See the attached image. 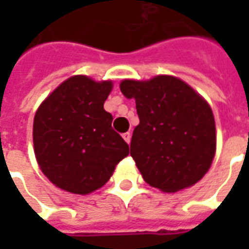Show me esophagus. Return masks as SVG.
Wrapping results in <instances>:
<instances>
[{
    "label": "esophagus",
    "instance_id": "1",
    "mask_svg": "<svg viewBox=\"0 0 249 249\" xmlns=\"http://www.w3.org/2000/svg\"><path fill=\"white\" fill-rule=\"evenodd\" d=\"M130 137H132V135H130V132H126V133H124V135H123V139H124V140L126 141L128 144H129V142H130Z\"/></svg>",
    "mask_w": 249,
    "mask_h": 249
}]
</instances>
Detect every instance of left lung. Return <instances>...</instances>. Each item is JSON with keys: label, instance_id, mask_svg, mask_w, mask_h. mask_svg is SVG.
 Returning <instances> with one entry per match:
<instances>
[{"label": "left lung", "instance_id": "1", "mask_svg": "<svg viewBox=\"0 0 249 249\" xmlns=\"http://www.w3.org/2000/svg\"><path fill=\"white\" fill-rule=\"evenodd\" d=\"M120 89L136 100L140 124L133 130L130 156L145 183L171 193L201 180L216 152V126L208 103L173 76L124 80Z\"/></svg>", "mask_w": 249, "mask_h": 249}]
</instances>
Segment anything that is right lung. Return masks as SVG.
Instances as JSON below:
<instances>
[{
    "instance_id": "1",
    "label": "right lung",
    "mask_w": 249,
    "mask_h": 249,
    "mask_svg": "<svg viewBox=\"0 0 249 249\" xmlns=\"http://www.w3.org/2000/svg\"><path fill=\"white\" fill-rule=\"evenodd\" d=\"M110 90L112 81L73 76L37 109L36 159L56 187L88 195L103 187L129 155V145L112 128V114L104 109Z\"/></svg>"
}]
</instances>
